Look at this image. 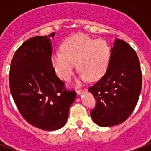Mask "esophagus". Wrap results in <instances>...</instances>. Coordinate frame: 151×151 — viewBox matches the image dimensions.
I'll list each match as a JSON object with an SVG mask.
<instances>
[{"instance_id":"34e87169","label":"esophagus","mask_w":151,"mask_h":151,"mask_svg":"<svg viewBox=\"0 0 151 151\" xmlns=\"http://www.w3.org/2000/svg\"><path fill=\"white\" fill-rule=\"evenodd\" d=\"M84 91H86V90H84ZM84 91L83 90H76L77 94H78V95H80V94H81Z\"/></svg>"}]
</instances>
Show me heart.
<instances>
[{
    "label": "heart",
    "instance_id": "1",
    "mask_svg": "<svg viewBox=\"0 0 151 151\" xmlns=\"http://www.w3.org/2000/svg\"><path fill=\"white\" fill-rule=\"evenodd\" d=\"M62 50L51 55V64L58 76L68 81L78 65L80 79L98 80L107 71L111 59V49L103 39H94L86 35H76L67 38Z\"/></svg>",
    "mask_w": 151,
    "mask_h": 151
}]
</instances>
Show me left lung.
I'll use <instances>...</instances> for the list:
<instances>
[{"label": "left lung", "mask_w": 151, "mask_h": 151, "mask_svg": "<svg viewBox=\"0 0 151 151\" xmlns=\"http://www.w3.org/2000/svg\"><path fill=\"white\" fill-rule=\"evenodd\" d=\"M142 87L139 60L129 44L116 38L111 49L107 71L89 88L96 100L91 115L101 127H110L125 121L136 106Z\"/></svg>", "instance_id": "left-lung-1"}]
</instances>
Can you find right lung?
I'll use <instances>...</instances> for the list:
<instances>
[{
  "label": "right lung",
  "instance_id": "add662e5",
  "mask_svg": "<svg viewBox=\"0 0 151 151\" xmlns=\"http://www.w3.org/2000/svg\"><path fill=\"white\" fill-rule=\"evenodd\" d=\"M36 36L16 50L12 60L9 86L19 113L28 123L45 131L61 128L76 93L68 91L51 64L50 37Z\"/></svg>",
  "mask_w": 151,
  "mask_h": 151
}]
</instances>
